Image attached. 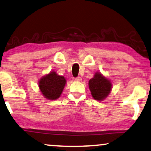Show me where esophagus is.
Returning a JSON list of instances; mask_svg holds the SVG:
<instances>
[{
  "instance_id": "obj_1",
  "label": "esophagus",
  "mask_w": 151,
  "mask_h": 151,
  "mask_svg": "<svg viewBox=\"0 0 151 151\" xmlns=\"http://www.w3.org/2000/svg\"><path fill=\"white\" fill-rule=\"evenodd\" d=\"M73 80L76 81H81V78L80 76H77V77L76 78H73Z\"/></svg>"
}]
</instances>
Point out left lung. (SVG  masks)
Returning <instances> with one entry per match:
<instances>
[{"instance_id":"1","label":"left lung","mask_w":151,"mask_h":151,"mask_svg":"<svg viewBox=\"0 0 151 151\" xmlns=\"http://www.w3.org/2000/svg\"><path fill=\"white\" fill-rule=\"evenodd\" d=\"M89 88L92 97L96 101H101L111 92L112 85L107 78L97 72L94 77L89 81Z\"/></svg>"}]
</instances>
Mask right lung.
Returning <instances> with one entry per match:
<instances>
[{
    "label": "right lung",
    "instance_id": "1",
    "mask_svg": "<svg viewBox=\"0 0 151 151\" xmlns=\"http://www.w3.org/2000/svg\"><path fill=\"white\" fill-rule=\"evenodd\" d=\"M65 83L66 80L63 76L58 75L55 71H51L40 78L39 88L46 99L54 101L61 96Z\"/></svg>",
    "mask_w": 151,
    "mask_h": 151
}]
</instances>
